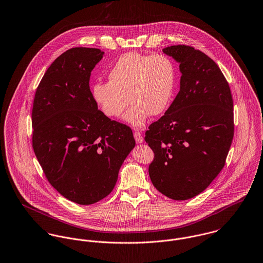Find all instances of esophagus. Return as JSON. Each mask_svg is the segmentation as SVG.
<instances>
[{"label":"esophagus","mask_w":263,"mask_h":263,"mask_svg":"<svg viewBox=\"0 0 263 263\" xmlns=\"http://www.w3.org/2000/svg\"><path fill=\"white\" fill-rule=\"evenodd\" d=\"M134 136H135V140H136V142L138 143H142L143 142V136H142V134L140 133V132H138V130H136L135 132V134H134Z\"/></svg>","instance_id":"34e87169"}]
</instances>
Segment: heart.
<instances>
[{
	"label": "heart",
	"instance_id": "heart-1",
	"mask_svg": "<svg viewBox=\"0 0 263 263\" xmlns=\"http://www.w3.org/2000/svg\"><path fill=\"white\" fill-rule=\"evenodd\" d=\"M108 82H96L92 96L101 111L110 119L122 115L132 125L142 126L149 116L163 115L172 103L177 85V68L165 54L127 52L108 72Z\"/></svg>",
	"mask_w": 263,
	"mask_h": 263
}]
</instances>
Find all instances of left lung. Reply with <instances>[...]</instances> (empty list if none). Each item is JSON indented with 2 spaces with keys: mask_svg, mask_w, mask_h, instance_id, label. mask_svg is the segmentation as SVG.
Instances as JSON below:
<instances>
[{
  "mask_svg": "<svg viewBox=\"0 0 263 263\" xmlns=\"http://www.w3.org/2000/svg\"><path fill=\"white\" fill-rule=\"evenodd\" d=\"M180 63V91L165 115L148 126L144 141L155 154L153 185L173 200H188L218 176L233 140V99L215 62L187 45L164 48Z\"/></svg>",
  "mask_w": 263,
  "mask_h": 263,
  "instance_id": "left-lung-1",
  "label": "left lung"
}]
</instances>
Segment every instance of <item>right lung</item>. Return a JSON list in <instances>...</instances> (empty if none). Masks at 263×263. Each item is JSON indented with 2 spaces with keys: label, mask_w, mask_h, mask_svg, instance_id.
<instances>
[{
  "label": "right lung",
  "mask_w": 263,
  "mask_h": 263,
  "mask_svg": "<svg viewBox=\"0 0 263 263\" xmlns=\"http://www.w3.org/2000/svg\"><path fill=\"white\" fill-rule=\"evenodd\" d=\"M104 52L71 48L50 65L33 102L32 145L48 182L80 205L114 190L120 167L135 147L129 126L108 119L89 88Z\"/></svg>",
  "instance_id": "obj_1"
}]
</instances>
